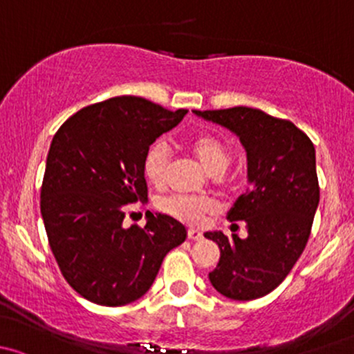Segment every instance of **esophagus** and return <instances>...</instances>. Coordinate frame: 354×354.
<instances>
[{
  "label": "esophagus",
  "mask_w": 354,
  "mask_h": 354,
  "mask_svg": "<svg viewBox=\"0 0 354 354\" xmlns=\"http://www.w3.org/2000/svg\"><path fill=\"white\" fill-rule=\"evenodd\" d=\"M187 236L191 240H201L203 239V233L199 230H194V228H191V230L187 232Z\"/></svg>",
  "instance_id": "1"
}]
</instances>
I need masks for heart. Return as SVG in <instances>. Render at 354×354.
I'll use <instances>...</instances> for the list:
<instances>
[{"label":"heart","instance_id":"heart-1","mask_svg":"<svg viewBox=\"0 0 354 354\" xmlns=\"http://www.w3.org/2000/svg\"><path fill=\"white\" fill-rule=\"evenodd\" d=\"M189 150L199 160V163L211 174L220 176L227 170L232 160L230 148L214 134L201 133L189 140ZM169 148L163 141H155L148 147L143 156V176L156 187L165 184L169 170ZM158 209L191 227H199L218 211L216 203L207 198H191V196H169L160 199Z\"/></svg>","mask_w":354,"mask_h":354}]
</instances>
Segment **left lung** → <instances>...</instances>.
<instances>
[{"instance_id":"left-lung-1","label":"left lung","mask_w":354,"mask_h":354,"mask_svg":"<svg viewBox=\"0 0 354 354\" xmlns=\"http://www.w3.org/2000/svg\"><path fill=\"white\" fill-rule=\"evenodd\" d=\"M194 114L230 129L247 153L249 189L227 214L230 221L245 223L247 239L204 233L220 247L209 281L232 300H256L281 285L308 242L320 198L315 148L293 122L259 109Z\"/></svg>"}]
</instances>
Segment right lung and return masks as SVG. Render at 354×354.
<instances>
[{
	"instance_id": "add662e5",
	"label": "right lung",
	"mask_w": 354,
	"mask_h": 354,
	"mask_svg": "<svg viewBox=\"0 0 354 354\" xmlns=\"http://www.w3.org/2000/svg\"><path fill=\"white\" fill-rule=\"evenodd\" d=\"M187 114L141 97L88 105L54 134L41 189L50 250L69 286L104 307L143 297L163 257L187 236L167 214L124 228L126 204L147 201L143 156Z\"/></svg>"
}]
</instances>
